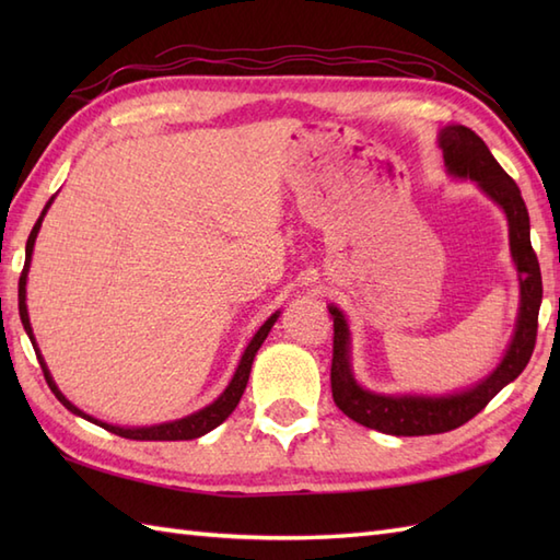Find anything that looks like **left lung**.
<instances>
[{
	"label": "left lung",
	"mask_w": 560,
	"mask_h": 560,
	"mask_svg": "<svg viewBox=\"0 0 560 560\" xmlns=\"http://www.w3.org/2000/svg\"><path fill=\"white\" fill-rule=\"evenodd\" d=\"M438 144L443 149L445 168L459 180H474L498 207L505 211L510 231V255L520 277V313L513 341L491 375L457 395H380L355 383L351 371V335L347 317L339 307L329 305L335 317V353H331V397L337 407L365 428L387 435H435L455 431L474 419L498 392L525 371L534 343H537L541 269L529 241V213L525 199L501 163L493 159L483 139L464 125L440 129Z\"/></svg>",
	"instance_id": "obj_1"
}]
</instances>
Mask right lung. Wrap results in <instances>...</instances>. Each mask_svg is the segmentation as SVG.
<instances>
[{
  "mask_svg": "<svg viewBox=\"0 0 560 560\" xmlns=\"http://www.w3.org/2000/svg\"><path fill=\"white\" fill-rule=\"evenodd\" d=\"M52 199H55V197H52ZM52 199L47 201L43 213H40V219L35 221L33 231H31V235H28V243H26V265H23L21 279H19V315H21L23 329H26V335L31 337L35 355H38L40 368H43V375H45V380H47V385H50V389L55 392V397H57L59 401H62L71 413H77V416H81V419H86V421H91V423H96V425L105 428V431H110V433L120 435V438H129V440H192V438L205 435V433L213 431V428H217V425H221V423L233 413V409L237 407V401H241L243 392H245V385H247V380H249V371H253L255 353L259 351L261 341L267 339V335H269V329L273 327V323H277L279 313H273V315L267 319V323L257 329V335H255L253 339H249L247 349H245V353H243L241 363H237V368H235V375H233V380L229 383V387H225V389L221 392V397L213 399V401L209 404V407L199 409V411H195V413H189V416H185V419L168 421V423H159V425H141V428H120V425H110V423H103V421H98V419H93V416H89V413H83L81 409H77L74 404H71V401L62 395V392H59V387L55 385V380H52L50 371H47V365H45L43 355H40L38 343H35L33 329H31V319H28V307H26V279H28V269H31V255H33L35 237H38V231H40L43 217L47 213V209H50Z\"/></svg>",
  "mask_w": 560,
  "mask_h": 560,
  "instance_id": "right-lung-1",
  "label": "right lung"
}]
</instances>
